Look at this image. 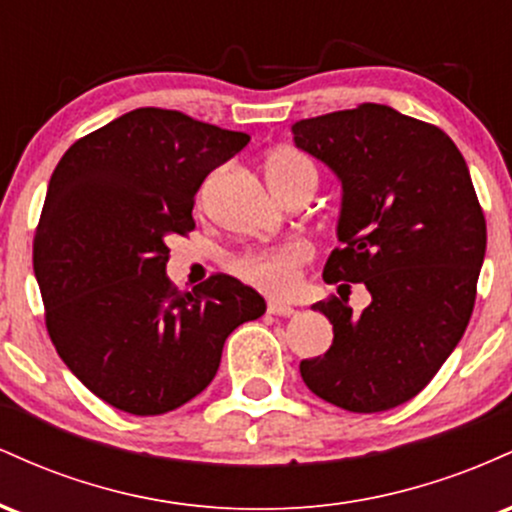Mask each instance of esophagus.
Instances as JSON below:
<instances>
[{"label": "esophagus", "mask_w": 512, "mask_h": 512, "mask_svg": "<svg viewBox=\"0 0 512 512\" xmlns=\"http://www.w3.org/2000/svg\"><path fill=\"white\" fill-rule=\"evenodd\" d=\"M267 313L279 315V317H291V315H296V308H293L291 303H284V301H269Z\"/></svg>", "instance_id": "34e87169"}]
</instances>
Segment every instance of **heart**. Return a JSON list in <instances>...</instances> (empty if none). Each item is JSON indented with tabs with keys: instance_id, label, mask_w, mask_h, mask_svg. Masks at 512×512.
Returning <instances> with one entry per match:
<instances>
[{
	"instance_id": "heart-1",
	"label": "heart",
	"mask_w": 512,
	"mask_h": 512,
	"mask_svg": "<svg viewBox=\"0 0 512 512\" xmlns=\"http://www.w3.org/2000/svg\"><path fill=\"white\" fill-rule=\"evenodd\" d=\"M267 180L284 182L301 178V175H315L317 170L308 156L298 149H276L267 158ZM313 257L308 243L303 240H291V243L279 245V248L250 252L243 260H238V272L250 279L252 284L274 293H289L301 281V267Z\"/></svg>"
}]
</instances>
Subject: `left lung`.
I'll return each instance as SVG.
<instances>
[{"label": "left lung", "mask_w": 512, "mask_h": 512, "mask_svg": "<svg viewBox=\"0 0 512 512\" xmlns=\"http://www.w3.org/2000/svg\"><path fill=\"white\" fill-rule=\"evenodd\" d=\"M291 134L342 182V248L322 276L370 293L358 315L344 298L313 305L334 339L301 361L303 383L356 414L392 409L431 383L472 317L486 221L469 168L443 129L390 105L310 117Z\"/></svg>", "instance_id": "1"}]
</instances>
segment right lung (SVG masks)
Here are the masks:
<instances>
[{
  "mask_svg": "<svg viewBox=\"0 0 512 512\" xmlns=\"http://www.w3.org/2000/svg\"><path fill=\"white\" fill-rule=\"evenodd\" d=\"M248 142L178 110L137 108L57 163L35 231V279L57 354L110 407L137 416L182 407L214 380L228 334L267 310L233 276L180 293L166 274V240L195 228L204 178Z\"/></svg>",
  "mask_w": 512,
  "mask_h": 512,
  "instance_id": "right-lung-1",
  "label": "right lung"
}]
</instances>
